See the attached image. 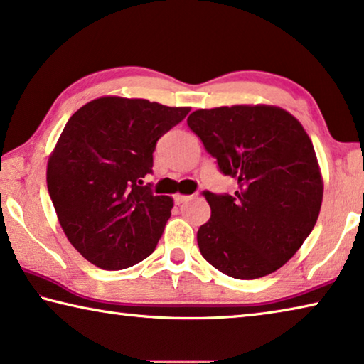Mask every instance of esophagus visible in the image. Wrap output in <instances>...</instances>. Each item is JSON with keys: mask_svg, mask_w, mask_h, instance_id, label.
Masks as SVG:
<instances>
[{"mask_svg": "<svg viewBox=\"0 0 364 364\" xmlns=\"http://www.w3.org/2000/svg\"><path fill=\"white\" fill-rule=\"evenodd\" d=\"M191 199V196H186V194H176L175 196V204H183V203H186V200H189Z\"/></svg>", "mask_w": 364, "mask_h": 364, "instance_id": "34e87169", "label": "esophagus"}]
</instances>
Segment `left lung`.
Masks as SVG:
<instances>
[{"label": "left lung", "instance_id": "8db88e82", "mask_svg": "<svg viewBox=\"0 0 364 364\" xmlns=\"http://www.w3.org/2000/svg\"><path fill=\"white\" fill-rule=\"evenodd\" d=\"M188 126L238 180L233 196L204 191L210 218L199 251L222 274L252 280L295 256L317 222L324 183L301 123L274 105L196 109Z\"/></svg>", "mask_w": 364, "mask_h": 364}]
</instances>
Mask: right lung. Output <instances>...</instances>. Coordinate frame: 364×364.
I'll return each instance as SVG.
<instances>
[{
	"label": "right lung",
	"mask_w": 364,
	"mask_h": 364,
	"mask_svg": "<svg viewBox=\"0 0 364 364\" xmlns=\"http://www.w3.org/2000/svg\"><path fill=\"white\" fill-rule=\"evenodd\" d=\"M189 113L146 99L100 97L63 129L47 165V186L69 243L103 270L154 252L171 215L170 196L142 186L155 144Z\"/></svg>",
	"instance_id": "1"
}]
</instances>
